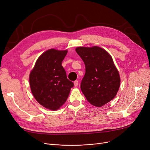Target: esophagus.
I'll return each instance as SVG.
<instances>
[{
	"mask_svg": "<svg viewBox=\"0 0 150 150\" xmlns=\"http://www.w3.org/2000/svg\"><path fill=\"white\" fill-rule=\"evenodd\" d=\"M74 86H75V87H76V86H78V81L77 80L75 81L74 82Z\"/></svg>",
	"mask_w": 150,
	"mask_h": 150,
	"instance_id": "obj_1",
	"label": "esophagus"
}]
</instances>
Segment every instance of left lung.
I'll return each mask as SVG.
<instances>
[{
    "label": "left lung",
    "instance_id": "1",
    "mask_svg": "<svg viewBox=\"0 0 150 150\" xmlns=\"http://www.w3.org/2000/svg\"><path fill=\"white\" fill-rule=\"evenodd\" d=\"M75 50L86 67L80 86L82 92L92 105H105L114 98L120 85L119 72L112 57L98 46L78 47Z\"/></svg>",
    "mask_w": 150,
    "mask_h": 150
}]
</instances>
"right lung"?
<instances>
[{"instance_id": "obj_1", "label": "right lung", "mask_w": 150, "mask_h": 150, "mask_svg": "<svg viewBox=\"0 0 150 150\" xmlns=\"http://www.w3.org/2000/svg\"><path fill=\"white\" fill-rule=\"evenodd\" d=\"M67 51L54 49L46 50L39 57L30 73V86L33 97L41 105L52 111H57L64 104L74 86L62 66Z\"/></svg>"}]
</instances>
